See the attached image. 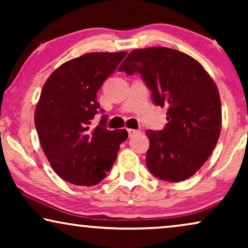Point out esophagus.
I'll list each match as a JSON object with an SVG mask.
<instances>
[{
	"label": "esophagus",
	"instance_id": "1",
	"mask_svg": "<svg viewBox=\"0 0 248 248\" xmlns=\"http://www.w3.org/2000/svg\"><path fill=\"white\" fill-rule=\"evenodd\" d=\"M127 133H128V137H133V135L140 133V131L133 130V128H127Z\"/></svg>",
	"mask_w": 248,
	"mask_h": 248
}]
</instances>
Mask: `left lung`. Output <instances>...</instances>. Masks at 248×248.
<instances>
[{
	"label": "left lung",
	"mask_w": 248,
	"mask_h": 248,
	"mask_svg": "<svg viewBox=\"0 0 248 248\" xmlns=\"http://www.w3.org/2000/svg\"><path fill=\"white\" fill-rule=\"evenodd\" d=\"M118 70L141 74L155 105L168 108L164 130L145 131L149 170L166 182L189 178L208 160L221 131L215 81L198 61L167 47L132 50Z\"/></svg>",
	"instance_id": "8db88e82"
}]
</instances>
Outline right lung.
Wrapping results in <instances>:
<instances>
[{"instance_id":"1","label":"right lung","mask_w":248,"mask_h":248,"mask_svg":"<svg viewBox=\"0 0 248 248\" xmlns=\"http://www.w3.org/2000/svg\"><path fill=\"white\" fill-rule=\"evenodd\" d=\"M126 54L87 53L63 63L44 84L35 110L36 130L54 171L71 184L103 181L127 139L126 130L105 127L106 116L90 126L100 108L98 90Z\"/></svg>"}]
</instances>
